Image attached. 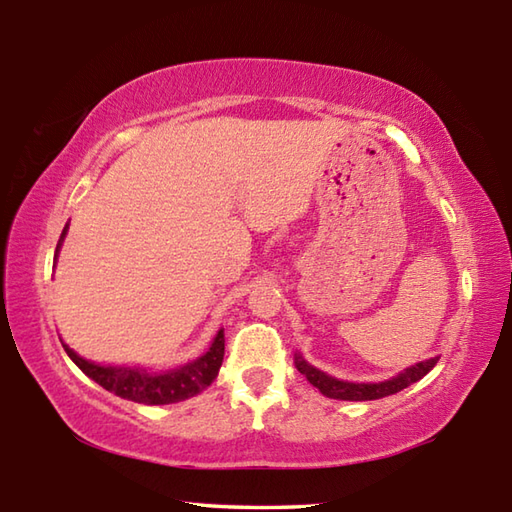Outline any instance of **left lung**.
<instances>
[{"label": "left lung", "mask_w": 512, "mask_h": 512, "mask_svg": "<svg viewBox=\"0 0 512 512\" xmlns=\"http://www.w3.org/2000/svg\"><path fill=\"white\" fill-rule=\"evenodd\" d=\"M436 363H438V357H433V359L415 363V366L406 368L397 377L379 381V384H352V381H341L336 377H329L323 370L309 366V363L302 357H296V368L307 377L309 384H314L325 397H332V400H350V402L379 400V397L400 393L402 388L415 384V381H420L433 366H436Z\"/></svg>", "instance_id": "left-lung-1"}]
</instances>
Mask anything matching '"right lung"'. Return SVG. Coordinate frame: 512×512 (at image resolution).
<instances>
[{
    "instance_id": "right-lung-1",
    "label": "right lung",
    "mask_w": 512,
    "mask_h": 512,
    "mask_svg": "<svg viewBox=\"0 0 512 512\" xmlns=\"http://www.w3.org/2000/svg\"><path fill=\"white\" fill-rule=\"evenodd\" d=\"M65 235H67V225L56 246V257ZM63 348L67 352V357L72 359L90 379H94L99 386L106 388V391L124 397V400L140 402V404H173V402L189 400V397L205 391V388L216 379V375H219V368L223 363V352H225V334L223 329H219V334L214 336L210 350H207L203 357H198L196 361H189L180 368L164 370V372H153L146 368H126V366H99V363H92L88 359L79 357V354H76L72 348H67L65 343Z\"/></svg>"
}]
</instances>
